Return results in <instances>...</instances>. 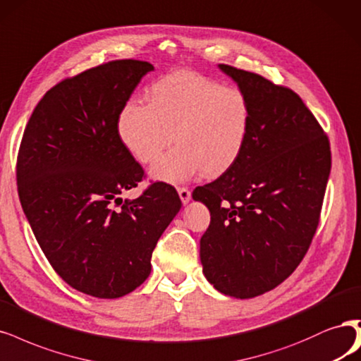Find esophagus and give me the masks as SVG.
Here are the masks:
<instances>
[{
	"mask_svg": "<svg viewBox=\"0 0 361 361\" xmlns=\"http://www.w3.org/2000/svg\"><path fill=\"white\" fill-rule=\"evenodd\" d=\"M178 192H179V197H180V202L183 204H188L190 200H191V191L188 188H178Z\"/></svg>",
	"mask_w": 361,
	"mask_h": 361,
	"instance_id": "1",
	"label": "esophagus"
}]
</instances>
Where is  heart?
<instances>
[{"mask_svg":"<svg viewBox=\"0 0 361 361\" xmlns=\"http://www.w3.org/2000/svg\"><path fill=\"white\" fill-rule=\"evenodd\" d=\"M116 130L122 146L151 164L171 143L176 147L151 169L154 180L179 185L200 171L215 178L242 157L252 131V106L242 90L178 70L155 80L147 102L123 103Z\"/></svg>","mask_w":361,"mask_h":361,"instance_id":"b5f03b06","label":"heart"}]
</instances>
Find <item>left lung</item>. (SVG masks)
Instances as JSON below:
<instances>
[{
	"label": "left lung",
	"mask_w": 361,
	"mask_h": 361,
	"mask_svg": "<svg viewBox=\"0 0 361 361\" xmlns=\"http://www.w3.org/2000/svg\"><path fill=\"white\" fill-rule=\"evenodd\" d=\"M218 67L250 97L252 131L238 163L192 192L210 212L200 259L219 293L251 299L278 287L307 252L330 175V143L294 91Z\"/></svg>",
	"instance_id": "left-lung-1"
}]
</instances>
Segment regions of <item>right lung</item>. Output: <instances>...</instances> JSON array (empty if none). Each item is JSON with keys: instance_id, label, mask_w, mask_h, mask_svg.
<instances>
[{"instance_id": "right-lung-1", "label": "right lung", "mask_w": 361, "mask_h": 361, "mask_svg": "<svg viewBox=\"0 0 361 361\" xmlns=\"http://www.w3.org/2000/svg\"><path fill=\"white\" fill-rule=\"evenodd\" d=\"M152 70L119 59L59 82L34 109L19 149L18 191L37 242L70 287L98 299L140 287L182 206L163 182L134 200L121 197L143 169L122 146L116 121Z\"/></svg>"}]
</instances>
